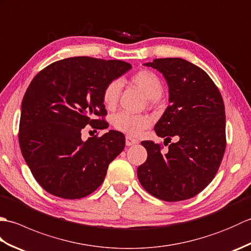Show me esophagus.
I'll use <instances>...</instances> for the list:
<instances>
[{
    "label": "esophagus",
    "instance_id": "obj_1",
    "mask_svg": "<svg viewBox=\"0 0 251 251\" xmlns=\"http://www.w3.org/2000/svg\"><path fill=\"white\" fill-rule=\"evenodd\" d=\"M136 143H138L137 139H135V138H132L130 136H126V146L127 147H130L132 145H136Z\"/></svg>",
    "mask_w": 251,
    "mask_h": 251
}]
</instances>
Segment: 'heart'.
<instances>
[{
    "mask_svg": "<svg viewBox=\"0 0 251 251\" xmlns=\"http://www.w3.org/2000/svg\"><path fill=\"white\" fill-rule=\"evenodd\" d=\"M130 82L139 87L149 99L156 100L163 94V83L156 73L150 70H140L130 77ZM122 82L113 79L105 85L102 92V101L108 109H113L119 102ZM114 128L129 136H139L151 125L150 117L122 111L112 119Z\"/></svg>",
    "mask_w": 251,
    "mask_h": 251,
    "instance_id": "heart-1",
    "label": "heart"
}]
</instances>
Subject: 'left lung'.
<instances>
[{
  "label": "left lung",
  "mask_w": 251,
  "mask_h": 251,
  "mask_svg": "<svg viewBox=\"0 0 251 251\" xmlns=\"http://www.w3.org/2000/svg\"><path fill=\"white\" fill-rule=\"evenodd\" d=\"M146 66L163 73L169 87V105L154 127L168 149L142 141L148 158L137 169L138 179L159 200H188L211 182L226 151L222 96L202 69L181 58H158ZM173 136L177 142L168 145Z\"/></svg>",
  "instance_id": "1"
}]
</instances>
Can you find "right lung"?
I'll return each mask as SVG.
<instances>
[{
  "label": "right lung",
  "instance_id": "1",
  "mask_svg": "<svg viewBox=\"0 0 251 251\" xmlns=\"http://www.w3.org/2000/svg\"><path fill=\"white\" fill-rule=\"evenodd\" d=\"M130 69L122 60L71 57L52 62L31 81L21 103L19 145L33 177L50 194L77 200L103 182L125 137L110 130L83 141L81 130L109 126L103 88Z\"/></svg>",
  "mask_w": 251,
  "mask_h": 251
}]
</instances>
